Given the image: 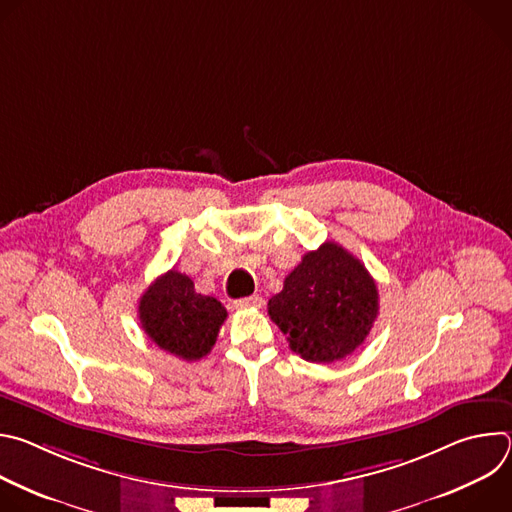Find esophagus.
<instances>
[{"label":"esophagus","mask_w":512,"mask_h":512,"mask_svg":"<svg viewBox=\"0 0 512 512\" xmlns=\"http://www.w3.org/2000/svg\"><path fill=\"white\" fill-rule=\"evenodd\" d=\"M235 310H249V308H261L263 306V298L261 296H249V298H241L235 300Z\"/></svg>","instance_id":"obj_1"}]
</instances>
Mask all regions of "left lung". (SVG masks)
I'll return each instance as SVG.
<instances>
[{
  "instance_id": "8db88e82",
  "label": "left lung",
  "mask_w": 512,
  "mask_h": 512,
  "mask_svg": "<svg viewBox=\"0 0 512 512\" xmlns=\"http://www.w3.org/2000/svg\"><path fill=\"white\" fill-rule=\"evenodd\" d=\"M289 348L310 362H334L369 336L379 314L375 279L338 243L302 257L267 304Z\"/></svg>"
}]
</instances>
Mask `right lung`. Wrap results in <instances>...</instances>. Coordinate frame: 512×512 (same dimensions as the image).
Returning a JSON list of instances; mask_svg holds the SVG:
<instances>
[{
	"instance_id": "add662e5",
	"label": "right lung",
	"mask_w": 512,
	"mask_h": 512,
	"mask_svg": "<svg viewBox=\"0 0 512 512\" xmlns=\"http://www.w3.org/2000/svg\"><path fill=\"white\" fill-rule=\"evenodd\" d=\"M137 314L152 342L184 360L206 356L227 320L225 306L212 296L196 294L194 281L176 269L145 289Z\"/></svg>"
}]
</instances>
